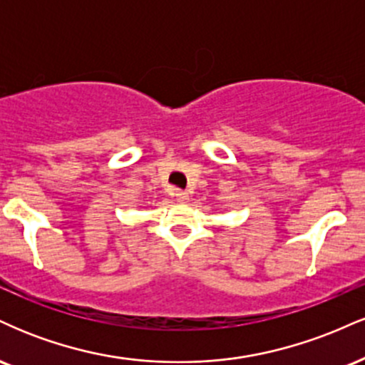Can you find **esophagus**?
Listing matches in <instances>:
<instances>
[{"instance_id": "1", "label": "esophagus", "mask_w": 365, "mask_h": 365, "mask_svg": "<svg viewBox=\"0 0 365 365\" xmlns=\"http://www.w3.org/2000/svg\"><path fill=\"white\" fill-rule=\"evenodd\" d=\"M175 197H177L178 202H187V200H188V194H187V192H183V190L175 192Z\"/></svg>"}]
</instances>
